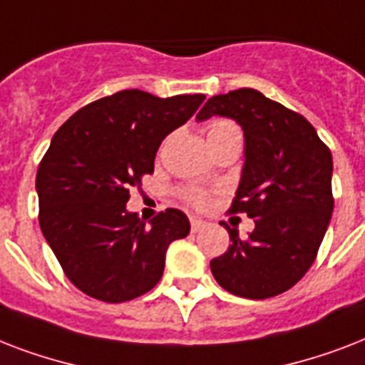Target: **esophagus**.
<instances>
[{
	"label": "esophagus",
	"mask_w": 365,
	"mask_h": 365,
	"mask_svg": "<svg viewBox=\"0 0 365 365\" xmlns=\"http://www.w3.org/2000/svg\"><path fill=\"white\" fill-rule=\"evenodd\" d=\"M206 225V222L205 220H200V217H191V231H193V233H197V231H200V229L205 227Z\"/></svg>",
	"instance_id": "obj_1"
}]
</instances>
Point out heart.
Returning a JSON list of instances; mask_svg holds the SVG:
<instances>
[{"label":"heart","instance_id":"obj_1","mask_svg":"<svg viewBox=\"0 0 365 365\" xmlns=\"http://www.w3.org/2000/svg\"><path fill=\"white\" fill-rule=\"evenodd\" d=\"M217 136H240L237 125L231 121H214L208 126V140H214ZM183 199L187 200L189 205L197 206V208H202V206L208 205L210 200V195L206 193L205 189L199 187H189L183 191Z\"/></svg>","mask_w":365,"mask_h":365}]
</instances>
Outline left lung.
Returning a JSON list of instances; mask_svg holds the SVG:
<instances>
[{"instance_id":"left-lung-1","label":"left lung","mask_w":365,"mask_h":365,"mask_svg":"<svg viewBox=\"0 0 365 365\" xmlns=\"http://www.w3.org/2000/svg\"><path fill=\"white\" fill-rule=\"evenodd\" d=\"M235 119L244 130V166L231 212L255 229L240 239L227 223V252L210 261L229 294L267 299L297 284L317 259L334 212L328 145L305 117L254 91L212 96L197 119Z\"/></svg>"}]
</instances>
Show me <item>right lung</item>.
<instances>
[{
	"mask_svg": "<svg viewBox=\"0 0 365 365\" xmlns=\"http://www.w3.org/2000/svg\"><path fill=\"white\" fill-rule=\"evenodd\" d=\"M205 98L121 91L81 108L53 136L36 178L39 225L83 294L106 303L140 297L163 277L170 242L189 235L182 210L166 208L148 225L126 202L153 174L160 142Z\"/></svg>",
	"mask_w": 365,
	"mask_h": 365,
	"instance_id": "obj_1",
	"label": "right lung"
}]
</instances>
